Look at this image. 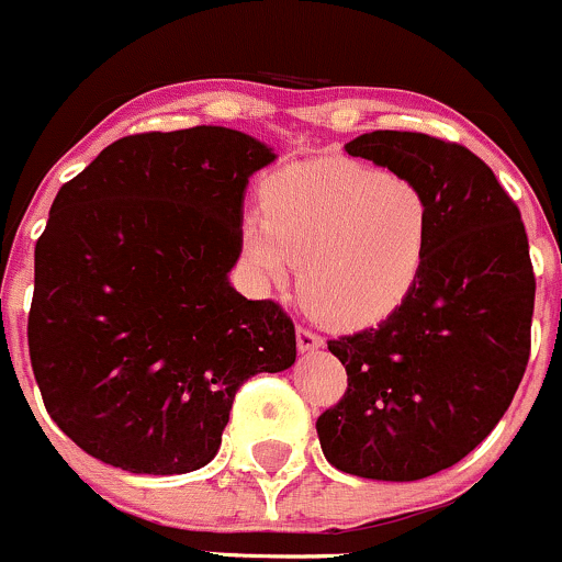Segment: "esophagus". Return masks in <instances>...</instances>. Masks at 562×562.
<instances>
[{"instance_id": "1", "label": "esophagus", "mask_w": 562, "mask_h": 562, "mask_svg": "<svg viewBox=\"0 0 562 562\" xmlns=\"http://www.w3.org/2000/svg\"><path fill=\"white\" fill-rule=\"evenodd\" d=\"M294 338H297V349H300V352H314V349H319L322 344H325L319 336H316V333L305 330V327H297Z\"/></svg>"}]
</instances>
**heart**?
I'll list each match as a JSON object with an SVG mask.
<instances>
[{
  "label": "heart",
  "instance_id": "obj_1",
  "mask_svg": "<svg viewBox=\"0 0 562 562\" xmlns=\"http://www.w3.org/2000/svg\"><path fill=\"white\" fill-rule=\"evenodd\" d=\"M262 207L240 221V248L259 281L283 286L300 263V294L341 330L396 314L424 276L431 204L409 177L347 158L276 171Z\"/></svg>",
  "mask_w": 562,
  "mask_h": 562
}]
</instances>
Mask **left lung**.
Segmentation results:
<instances>
[{"mask_svg":"<svg viewBox=\"0 0 562 562\" xmlns=\"http://www.w3.org/2000/svg\"><path fill=\"white\" fill-rule=\"evenodd\" d=\"M409 177L431 204L424 276L376 327L327 344L349 387L319 415L325 459L371 481H420L462 462L508 409L527 358L536 279L519 207L462 144L374 131L344 144Z\"/></svg>","mask_w":562,"mask_h":562,"instance_id":"1","label":"left lung"}]
</instances>
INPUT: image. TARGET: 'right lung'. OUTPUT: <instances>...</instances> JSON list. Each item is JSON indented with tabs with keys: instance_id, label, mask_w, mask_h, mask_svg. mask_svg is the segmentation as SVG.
<instances>
[{
	"instance_id": "right-lung-1",
	"label": "right lung",
	"mask_w": 562,
	"mask_h": 562,
	"mask_svg": "<svg viewBox=\"0 0 562 562\" xmlns=\"http://www.w3.org/2000/svg\"><path fill=\"white\" fill-rule=\"evenodd\" d=\"M279 155L221 125L109 144L35 246L30 358L54 424L136 475L215 459L235 393L297 358L273 300L232 286L248 180Z\"/></svg>"
}]
</instances>
